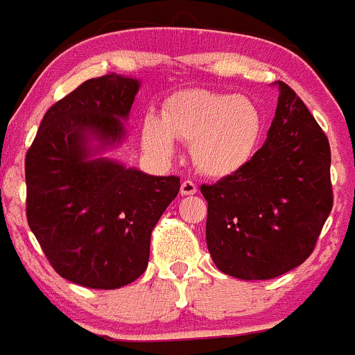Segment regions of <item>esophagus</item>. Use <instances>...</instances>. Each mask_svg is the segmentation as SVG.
<instances>
[{
    "mask_svg": "<svg viewBox=\"0 0 355 355\" xmlns=\"http://www.w3.org/2000/svg\"><path fill=\"white\" fill-rule=\"evenodd\" d=\"M198 187L193 180H184L180 185V193L182 196H191V194H196Z\"/></svg>",
    "mask_w": 355,
    "mask_h": 355,
    "instance_id": "esophagus-1",
    "label": "esophagus"
}]
</instances>
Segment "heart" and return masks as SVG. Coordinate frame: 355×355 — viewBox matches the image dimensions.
<instances>
[{"mask_svg": "<svg viewBox=\"0 0 355 355\" xmlns=\"http://www.w3.org/2000/svg\"><path fill=\"white\" fill-rule=\"evenodd\" d=\"M263 115L252 99L211 91H185L171 96L161 121L145 119L144 147L159 157L173 154L175 140L191 144L198 170L226 177L243 168L256 152Z\"/></svg>", "mask_w": 355, "mask_h": 355, "instance_id": "obj_1", "label": "heart"}]
</instances>
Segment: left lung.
<instances>
[{"mask_svg": "<svg viewBox=\"0 0 355 355\" xmlns=\"http://www.w3.org/2000/svg\"><path fill=\"white\" fill-rule=\"evenodd\" d=\"M278 89L266 144L243 168L201 185L208 252L241 280H268L304 263L333 208L327 137L289 85Z\"/></svg>", "mask_w": 355, "mask_h": 355, "instance_id": "left-lung-1", "label": "left lung"}]
</instances>
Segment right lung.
Masks as SVG:
<instances>
[{
  "label": "right lung",
  "instance_id": "add662e5",
  "mask_svg": "<svg viewBox=\"0 0 355 355\" xmlns=\"http://www.w3.org/2000/svg\"><path fill=\"white\" fill-rule=\"evenodd\" d=\"M138 80L108 73L78 85L43 115L26 154V217L51 266L89 289L141 277L150 234L180 191L178 177H152L110 159H87L124 138Z\"/></svg>",
  "mask_w": 355,
  "mask_h": 355
}]
</instances>
